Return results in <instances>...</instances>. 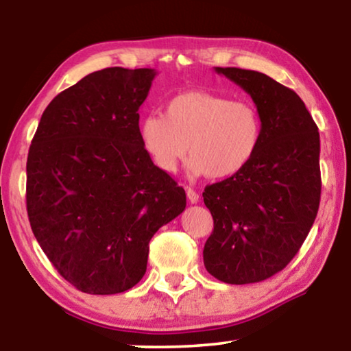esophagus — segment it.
<instances>
[{
  "instance_id": "esophagus-1",
  "label": "esophagus",
  "mask_w": 351,
  "mask_h": 351,
  "mask_svg": "<svg viewBox=\"0 0 351 351\" xmlns=\"http://www.w3.org/2000/svg\"><path fill=\"white\" fill-rule=\"evenodd\" d=\"M186 198H189V201H190L191 204H195V203H198V201H199V195L196 193L193 189L186 186Z\"/></svg>"
}]
</instances>
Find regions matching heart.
I'll use <instances>...</instances> for the list:
<instances>
[{
    "instance_id": "heart-1",
    "label": "heart",
    "mask_w": 351,
    "mask_h": 351,
    "mask_svg": "<svg viewBox=\"0 0 351 351\" xmlns=\"http://www.w3.org/2000/svg\"><path fill=\"white\" fill-rule=\"evenodd\" d=\"M141 138L161 171L176 172L189 148L191 176L228 179L256 158L262 145L263 121L249 100L189 90L167 100L162 114L143 118Z\"/></svg>"
}]
</instances>
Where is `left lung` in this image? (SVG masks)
Returning <instances> with one entry per match:
<instances>
[{
  "mask_svg": "<svg viewBox=\"0 0 351 351\" xmlns=\"http://www.w3.org/2000/svg\"><path fill=\"white\" fill-rule=\"evenodd\" d=\"M215 71L246 90L263 121L256 158L239 174L204 189L214 230L204 267L219 281L249 285L289 263L319 208V132L294 90L270 76L234 66Z\"/></svg>",
  "mask_w": 351,
  "mask_h": 351,
  "instance_id": "left-lung-1",
  "label": "left lung"
}]
</instances>
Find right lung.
<instances>
[{
	"instance_id": "right-lung-1",
	"label": "right lung",
	"mask_w": 351,
	"mask_h": 351,
	"mask_svg": "<svg viewBox=\"0 0 351 351\" xmlns=\"http://www.w3.org/2000/svg\"><path fill=\"white\" fill-rule=\"evenodd\" d=\"M156 71L112 66L52 99L27 160V213L56 270L86 294L136 286L148 243L185 190L143 148L138 108Z\"/></svg>"
}]
</instances>
